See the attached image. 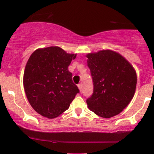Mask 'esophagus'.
<instances>
[{
  "label": "esophagus",
  "mask_w": 154,
  "mask_h": 154,
  "mask_svg": "<svg viewBox=\"0 0 154 154\" xmlns=\"http://www.w3.org/2000/svg\"><path fill=\"white\" fill-rule=\"evenodd\" d=\"M77 86H78V88H79V91H82V84H78V85H77Z\"/></svg>",
  "instance_id": "1"
}]
</instances>
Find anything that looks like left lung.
<instances>
[{"mask_svg": "<svg viewBox=\"0 0 154 154\" xmlns=\"http://www.w3.org/2000/svg\"><path fill=\"white\" fill-rule=\"evenodd\" d=\"M93 84V94L86 100L98 116L110 118L119 114L135 94L137 75L121 55L109 50L87 55Z\"/></svg>", "mask_w": 154, "mask_h": 154, "instance_id": "left-lung-1", "label": "left lung"}]
</instances>
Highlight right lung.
<instances>
[{"mask_svg": "<svg viewBox=\"0 0 154 154\" xmlns=\"http://www.w3.org/2000/svg\"><path fill=\"white\" fill-rule=\"evenodd\" d=\"M76 54L57 46L38 49L31 55L24 73V91L35 111L45 117H57L69 107L79 91L68 67Z\"/></svg>", "mask_w": 154, "mask_h": 154, "instance_id": "add662e5", "label": "right lung"}]
</instances>
